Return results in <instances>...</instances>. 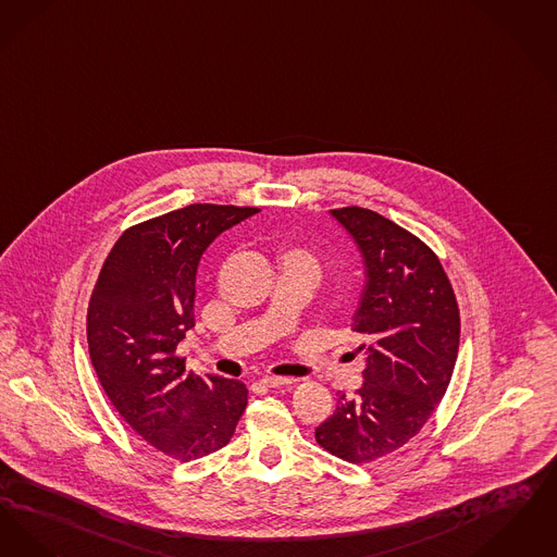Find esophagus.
<instances>
[{
    "label": "esophagus",
    "mask_w": 557,
    "mask_h": 557,
    "mask_svg": "<svg viewBox=\"0 0 557 557\" xmlns=\"http://www.w3.org/2000/svg\"><path fill=\"white\" fill-rule=\"evenodd\" d=\"M290 383H295V379H290V376H264L262 379V385H267V387H281V385H290Z\"/></svg>",
    "instance_id": "34e87169"
}]
</instances>
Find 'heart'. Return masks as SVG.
<instances>
[{"label":"heart","mask_w":557,"mask_h":557,"mask_svg":"<svg viewBox=\"0 0 557 557\" xmlns=\"http://www.w3.org/2000/svg\"><path fill=\"white\" fill-rule=\"evenodd\" d=\"M289 256H293V258H301V260H308V262H312V264H314V258H312L310 253H306V251H290Z\"/></svg>","instance_id":"heart-1"}]
</instances>
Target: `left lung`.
I'll list each match as a JSON object with an SVG mask.
<instances>
[{
	"label": "left lung",
	"instance_id": "left-lung-1",
	"mask_svg": "<svg viewBox=\"0 0 557 557\" xmlns=\"http://www.w3.org/2000/svg\"><path fill=\"white\" fill-rule=\"evenodd\" d=\"M360 245L368 283L354 318L366 358L362 388L337 393V410L315 443L351 463L401 449L429 422L449 387L460 308L435 251L393 220L360 206L333 210Z\"/></svg>",
	"mask_w": 557,
	"mask_h": 557
}]
</instances>
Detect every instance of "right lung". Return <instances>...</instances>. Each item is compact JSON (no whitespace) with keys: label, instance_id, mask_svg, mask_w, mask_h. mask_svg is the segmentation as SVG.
<instances>
[{"label":"right lung","instance_id":"right-lung-1","mask_svg":"<svg viewBox=\"0 0 557 557\" xmlns=\"http://www.w3.org/2000/svg\"><path fill=\"white\" fill-rule=\"evenodd\" d=\"M247 206L191 203L128 226L110 249L87 310L97 379L124 422L172 460L222 449L249 391L243 381L199 379L176 345L194 329L195 272L206 247Z\"/></svg>","mask_w":557,"mask_h":557}]
</instances>
